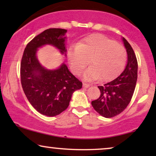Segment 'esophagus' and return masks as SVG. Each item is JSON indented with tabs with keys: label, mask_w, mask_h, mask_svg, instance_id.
I'll return each mask as SVG.
<instances>
[{
	"label": "esophagus",
	"mask_w": 156,
	"mask_h": 156,
	"mask_svg": "<svg viewBox=\"0 0 156 156\" xmlns=\"http://www.w3.org/2000/svg\"><path fill=\"white\" fill-rule=\"evenodd\" d=\"M89 86H90V84H87V83H83V87H84V88H88Z\"/></svg>",
	"instance_id": "34e87169"
}]
</instances>
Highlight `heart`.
Segmentation results:
<instances>
[{"mask_svg":"<svg viewBox=\"0 0 156 156\" xmlns=\"http://www.w3.org/2000/svg\"><path fill=\"white\" fill-rule=\"evenodd\" d=\"M67 59L72 72L80 74L89 62L91 66L84 73V78L101 82L114 80L122 72L127 53L121 44L101 34L85 37L67 50ZM90 61H89V59Z\"/></svg>","mask_w":156,"mask_h":156,"instance_id":"obj_1","label":"heart"}]
</instances>
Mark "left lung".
I'll use <instances>...</instances> for the list:
<instances>
[{"label":"left lung","mask_w":156,"mask_h":156,"mask_svg":"<svg viewBox=\"0 0 156 156\" xmlns=\"http://www.w3.org/2000/svg\"><path fill=\"white\" fill-rule=\"evenodd\" d=\"M128 55L127 65L118 77L112 82L99 86L100 97L91 101L97 112L105 118H112L121 114L131 101L138 76V62L133 48L122 37Z\"/></svg>","instance_id":"obj_1"}]
</instances>
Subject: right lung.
<instances>
[{"label": "right lung", "instance_id": "add662e5", "mask_svg": "<svg viewBox=\"0 0 156 156\" xmlns=\"http://www.w3.org/2000/svg\"><path fill=\"white\" fill-rule=\"evenodd\" d=\"M67 30L50 28L36 36L27 44L20 64L21 84L25 96L34 108L44 116H55L68 107L72 95L82 87L67 65L57 69L42 67L37 57L38 48L50 44L66 56Z\"/></svg>", "mask_w": 156, "mask_h": 156}]
</instances>
